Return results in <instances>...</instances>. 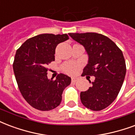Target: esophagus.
Here are the masks:
<instances>
[{
    "label": "esophagus",
    "instance_id": "obj_1",
    "mask_svg": "<svg viewBox=\"0 0 135 135\" xmlns=\"http://www.w3.org/2000/svg\"><path fill=\"white\" fill-rule=\"evenodd\" d=\"M76 81H77V79H76V78H74V77L71 78V81H72V82H76Z\"/></svg>",
    "mask_w": 135,
    "mask_h": 135
}]
</instances>
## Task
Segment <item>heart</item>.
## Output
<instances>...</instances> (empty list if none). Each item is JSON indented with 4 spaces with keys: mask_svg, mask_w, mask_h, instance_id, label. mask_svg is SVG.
<instances>
[{
    "mask_svg": "<svg viewBox=\"0 0 135 135\" xmlns=\"http://www.w3.org/2000/svg\"><path fill=\"white\" fill-rule=\"evenodd\" d=\"M80 68V64L76 62H73V61L66 62L61 66V69L65 73H66L68 74H71V75L75 74Z\"/></svg>",
    "mask_w": 135,
    "mask_h": 135,
    "instance_id": "obj_1",
    "label": "heart"
}]
</instances>
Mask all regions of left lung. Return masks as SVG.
Returning a JSON list of instances; mask_svg holds the SVG:
<instances>
[{
	"instance_id": "1",
	"label": "left lung",
	"mask_w": 135,
	"mask_h": 135,
	"mask_svg": "<svg viewBox=\"0 0 135 135\" xmlns=\"http://www.w3.org/2000/svg\"><path fill=\"white\" fill-rule=\"evenodd\" d=\"M83 45L89 55V62L81 76H93L91 87L81 91V103L93 111L102 110L117 98L126 74L122 51L108 37L97 33H69Z\"/></svg>"
}]
</instances>
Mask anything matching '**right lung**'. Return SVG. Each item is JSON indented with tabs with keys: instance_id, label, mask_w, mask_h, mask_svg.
I'll use <instances>...</instances> for the list:
<instances>
[{
	"instance_id": "add662e5",
	"label": "right lung",
	"mask_w": 135,
	"mask_h": 135,
	"mask_svg": "<svg viewBox=\"0 0 135 135\" xmlns=\"http://www.w3.org/2000/svg\"><path fill=\"white\" fill-rule=\"evenodd\" d=\"M69 39L67 34L44 33L26 40L15 55L13 68L23 97L33 108L49 111L59 105L63 91L71 78L59 74L49 79L47 66L55 60L57 45Z\"/></svg>"
}]
</instances>
